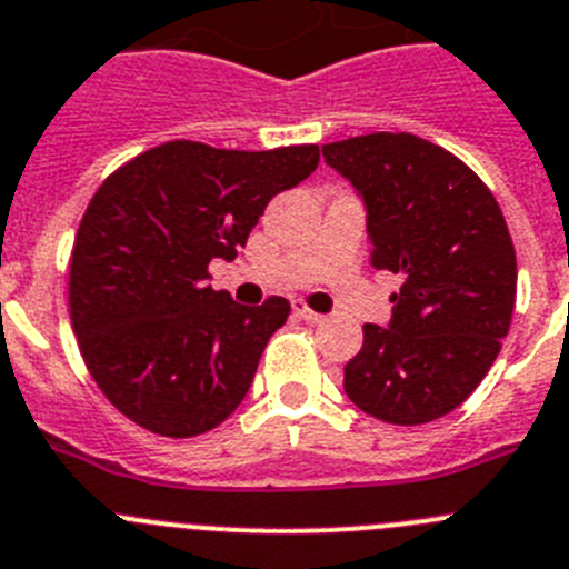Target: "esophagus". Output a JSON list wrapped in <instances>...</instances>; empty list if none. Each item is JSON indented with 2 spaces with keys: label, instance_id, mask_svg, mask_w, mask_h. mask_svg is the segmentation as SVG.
I'll list each match as a JSON object with an SVG mask.
<instances>
[{
  "label": "esophagus",
  "instance_id": "esophagus-1",
  "mask_svg": "<svg viewBox=\"0 0 569 569\" xmlns=\"http://www.w3.org/2000/svg\"><path fill=\"white\" fill-rule=\"evenodd\" d=\"M295 315L300 317V320H306V322H320V320H322V315H317V311H311L309 306L300 303V300H297V303H295Z\"/></svg>",
  "mask_w": 569,
  "mask_h": 569
}]
</instances>
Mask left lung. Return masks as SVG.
Listing matches in <instances>:
<instances>
[{
    "mask_svg": "<svg viewBox=\"0 0 569 569\" xmlns=\"http://www.w3.org/2000/svg\"><path fill=\"white\" fill-rule=\"evenodd\" d=\"M322 158L366 207L371 266L402 278L388 326H362L342 388L382 422L445 417L508 337L516 252L505 214L470 167L411 132L346 138Z\"/></svg>",
    "mask_w": 569,
    "mask_h": 569,
    "instance_id": "1",
    "label": "left lung"
}]
</instances>
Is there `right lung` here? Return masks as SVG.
I'll use <instances>...</instances> for the list:
<instances>
[{"label":"right lung","mask_w":569,"mask_h":569,"mask_svg":"<svg viewBox=\"0 0 569 569\" xmlns=\"http://www.w3.org/2000/svg\"><path fill=\"white\" fill-rule=\"evenodd\" d=\"M317 163V144L243 152L170 141L101 183L70 258V320L93 380L124 417L183 439L243 402L289 300L234 303L212 291L207 266L232 260L266 203Z\"/></svg>","instance_id":"right-lung-1"}]
</instances>
